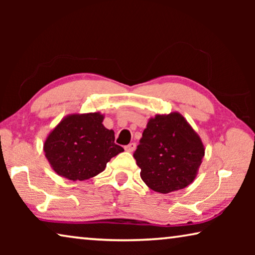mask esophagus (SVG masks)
<instances>
[{
  "mask_svg": "<svg viewBox=\"0 0 255 255\" xmlns=\"http://www.w3.org/2000/svg\"><path fill=\"white\" fill-rule=\"evenodd\" d=\"M135 148H136V144L135 143H130V144H128L127 146H125V149H126L127 152H129V153L133 152V150H135Z\"/></svg>",
  "mask_w": 255,
  "mask_h": 255,
  "instance_id": "34e87169",
  "label": "esophagus"
}]
</instances>
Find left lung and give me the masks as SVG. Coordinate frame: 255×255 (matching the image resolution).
Here are the masks:
<instances>
[{
  "mask_svg": "<svg viewBox=\"0 0 255 255\" xmlns=\"http://www.w3.org/2000/svg\"><path fill=\"white\" fill-rule=\"evenodd\" d=\"M204 156L201 138L176 111L150 118L133 153L141 180L159 193L192 183Z\"/></svg>",
  "mask_w": 255,
  "mask_h": 255,
  "instance_id": "obj_1",
  "label": "left lung"
}]
</instances>
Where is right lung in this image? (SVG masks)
<instances>
[{"instance_id":"add662e5","label":"right lung","mask_w":255,"mask_h":255,"mask_svg":"<svg viewBox=\"0 0 255 255\" xmlns=\"http://www.w3.org/2000/svg\"><path fill=\"white\" fill-rule=\"evenodd\" d=\"M103 119L100 112L71 114L48 133L44 152L56 173L72 181L91 179L124 152L115 144V131L103 126Z\"/></svg>"}]
</instances>
